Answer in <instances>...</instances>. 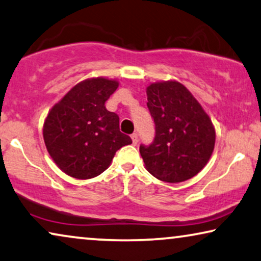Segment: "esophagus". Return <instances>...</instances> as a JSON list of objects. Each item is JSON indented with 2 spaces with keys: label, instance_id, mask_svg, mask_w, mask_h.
Instances as JSON below:
<instances>
[{
  "label": "esophagus",
  "instance_id": "34e87169",
  "mask_svg": "<svg viewBox=\"0 0 261 261\" xmlns=\"http://www.w3.org/2000/svg\"><path fill=\"white\" fill-rule=\"evenodd\" d=\"M130 138H132V142H133V145H137V143H138V134L137 133L132 134Z\"/></svg>",
  "mask_w": 261,
  "mask_h": 261
}]
</instances>
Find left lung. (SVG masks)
Here are the masks:
<instances>
[{
	"label": "left lung",
	"instance_id": "1",
	"mask_svg": "<svg viewBox=\"0 0 261 261\" xmlns=\"http://www.w3.org/2000/svg\"><path fill=\"white\" fill-rule=\"evenodd\" d=\"M147 107L155 123V138L140 146L145 167L169 184L186 181L201 171L212 155L215 128L201 105L175 80L150 84Z\"/></svg>",
	"mask_w": 261,
	"mask_h": 261
}]
</instances>
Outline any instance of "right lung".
Here are the masks:
<instances>
[{
  "label": "right lung",
  "instance_id": "obj_1",
  "mask_svg": "<svg viewBox=\"0 0 261 261\" xmlns=\"http://www.w3.org/2000/svg\"><path fill=\"white\" fill-rule=\"evenodd\" d=\"M118 87L113 79H87L49 111L43 140L49 155L67 175L81 180L100 175L116 150L132 143L120 132L118 114L105 106Z\"/></svg>",
  "mask_w": 261,
  "mask_h": 261
}]
</instances>
